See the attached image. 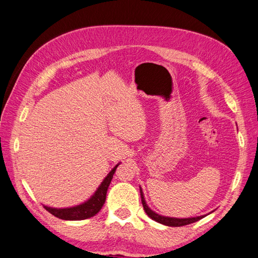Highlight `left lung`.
<instances>
[{
  "instance_id": "1",
  "label": "left lung",
  "mask_w": 258,
  "mask_h": 258,
  "mask_svg": "<svg viewBox=\"0 0 258 258\" xmlns=\"http://www.w3.org/2000/svg\"><path fill=\"white\" fill-rule=\"evenodd\" d=\"M141 197H142V204H143L144 210L146 211V214L148 215V217L151 218V219H153V220L157 221V222L162 223V224H166V226H169V227H182V226H186V224L196 222V221L201 220L202 218L205 217V216H201V217H194V218H185V219H177V218L163 217V216H160V215H158V214L154 213V211L151 210V209L147 206L146 202H145V198H144L142 189H141Z\"/></svg>"
}]
</instances>
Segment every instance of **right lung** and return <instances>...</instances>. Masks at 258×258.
Masks as SVG:
<instances>
[{"mask_svg":"<svg viewBox=\"0 0 258 258\" xmlns=\"http://www.w3.org/2000/svg\"><path fill=\"white\" fill-rule=\"evenodd\" d=\"M118 166V164H117ZM115 166L113 169L110 171V173L105 176V179L101 183V185L98 187L96 193L92 195L89 201L86 203L78 205L76 207H71V208H51L44 206L51 215L55 216L56 218H60L63 220H84L87 219V218L94 217L96 214H98L100 209L102 208L103 204L105 202V197H107V190L111 183L112 177L115 172L117 168Z\"/></svg>","mask_w":258,"mask_h":258,"instance_id":"obj_1","label":"right lung"}]
</instances>
